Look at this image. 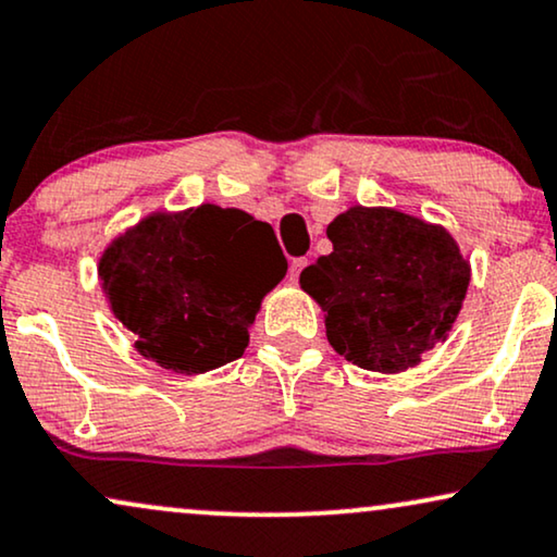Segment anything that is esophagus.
<instances>
[{"mask_svg": "<svg viewBox=\"0 0 557 557\" xmlns=\"http://www.w3.org/2000/svg\"><path fill=\"white\" fill-rule=\"evenodd\" d=\"M306 267H308V259H306V257H298V259H293V262H290V283H298L300 272L306 270Z\"/></svg>", "mask_w": 557, "mask_h": 557, "instance_id": "obj_1", "label": "esophagus"}]
</instances>
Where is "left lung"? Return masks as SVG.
Returning <instances> with one entry per match:
<instances>
[{
  "mask_svg": "<svg viewBox=\"0 0 557 557\" xmlns=\"http://www.w3.org/2000/svg\"><path fill=\"white\" fill-rule=\"evenodd\" d=\"M325 234L333 251L300 272V287L325 313L329 344L369 372L420 364L446 341L471 283L454 236L384 206H351Z\"/></svg>",
  "mask_w": 557,
  "mask_h": 557,
  "instance_id": "1",
  "label": "left lung"
}]
</instances>
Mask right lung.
<instances>
[{"label": "right lung", "mask_w": 557, "mask_h": 557, "mask_svg": "<svg viewBox=\"0 0 557 557\" xmlns=\"http://www.w3.org/2000/svg\"><path fill=\"white\" fill-rule=\"evenodd\" d=\"M285 272L270 224L213 203L150 213L99 259L111 313L145 359L175 374L239 359L262 298Z\"/></svg>", "instance_id": "1"}]
</instances>
